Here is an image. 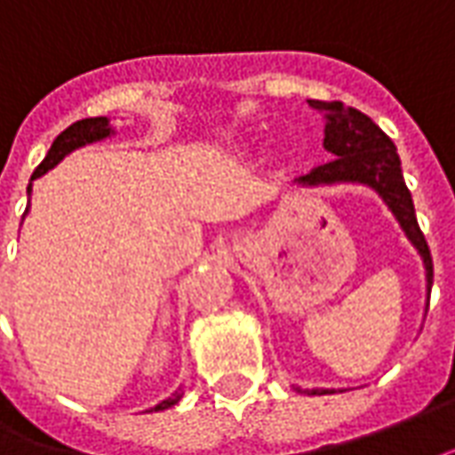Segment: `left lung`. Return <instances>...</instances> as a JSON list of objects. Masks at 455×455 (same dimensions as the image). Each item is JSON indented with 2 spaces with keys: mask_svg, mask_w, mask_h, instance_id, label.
<instances>
[{
  "mask_svg": "<svg viewBox=\"0 0 455 455\" xmlns=\"http://www.w3.org/2000/svg\"><path fill=\"white\" fill-rule=\"evenodd\" d=\"M308 104L323 114L326 129H323V149L333 154L336 159L311 169L308 174L299 176L296 184L304 187H331V184H363L373 188L383 204L396 216L398 227L403 228L406 239L413 249L421 253L423 268H426V291L431 296L434 283V261L428 243L423 239V231L416 221V209L411 191L403 181L401 159L394 141L383 134L366 114L354 107H346L341 101H316L308 99ZM428 311V301H426ZM301 391V388H296ZM301 394H336L331 388H306Z\"/></svg>",
  "mask_w": 455,
  "mask_h": 455,
  "instance_id": "1",
  "label": "left lung"
}]
</instances>
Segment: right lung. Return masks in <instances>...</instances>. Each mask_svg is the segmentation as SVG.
<instances>
[{
  "label": "right lung",
  "mask_w": 455,
  "mask_h": 455,
  "mask_svg": "<svg viewBox=\"0 0 455 455\" xmlns=\"http://www.w3.org/2000/svg\"><path fill=\"white\" fill-rule=\"evenodd\" d=\"M114 134V126L107 116H92V119H82V122H74L72 126H67L57 139H54V144H52V149L46 151L44 162L39 164L36 169H34L32 181L34 179H39V176H44L49 169H54L67 154H72L74 149H79V147H86V144H94V141H101V139H107ZM32 181H29V187H27V194H32ZM29 212V209H27ZM24 212V214H27ZM184 396V391L181 388H176L172 396L162 401V403H156L151 411H164V409H172L176 406L179 401Z\"/></svg>",
  "instance_id": "obj_1"
}]
</instances>
